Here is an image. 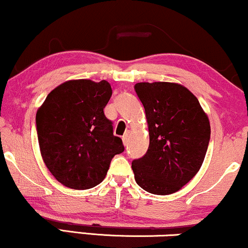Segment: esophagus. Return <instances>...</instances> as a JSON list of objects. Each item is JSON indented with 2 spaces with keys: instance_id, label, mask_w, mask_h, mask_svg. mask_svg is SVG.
<instances>
[{
  "instance_id": "1",
  "label": "esophagus",
  "mask_w": 248,
  "mask_h": 248,
  "mask_svg": "<svg viewBox=\"0 0 248 248\" xmlns=\"http://www.w3.org/2000/svg\"><path fill=\"white\" fill-rule=\"evenodd\" d=\"M122 139H123L124 145L126 146L127 145V141H129V132H125L124 136H123V138H122Z\"/></svg>"
}]
</instances>
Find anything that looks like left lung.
I'll list each match as a JSON object with an SVG mask.
<instances>
[{
    "label": "left lung",
    "instance_id": "left-lung-1",
    "mask_svg": "<svg viewBox=\"0 0 248 248\" xmlns=\"http://www.w3.org/2000/svg\"><path fill=\"white\" fill-rule=\"evenodd\" d=\"M134 91L149 131L147 152L132 161L134 179L149 193H175L202 166L210 140L209 119L197 97L179 84L138 82Z\"/></svg>",
    "mask_w": 248,
    "mask_h": 248
}]
</instances>
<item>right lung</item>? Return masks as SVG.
I'll list each match as a JSON object with an SVG mask.
<instances>
[{
    "label": "right lung",
    "instance_id": "1",
    "mask_svg": "<svg viewBox=\"0 0 248 248\" xmlns=\"http://www.w3.org/2000/svg\"><path fill=\"white\" fill-rule=\"evenodd\" d=\"M108 81L69 80L46 97L36 112L41 156L61 184L73 189L99 185L115 155L124 152L103 109L111 97Z\"/></svg>",
    "mask_w": 248,
    "mask_h": 248
}]
</instances>
